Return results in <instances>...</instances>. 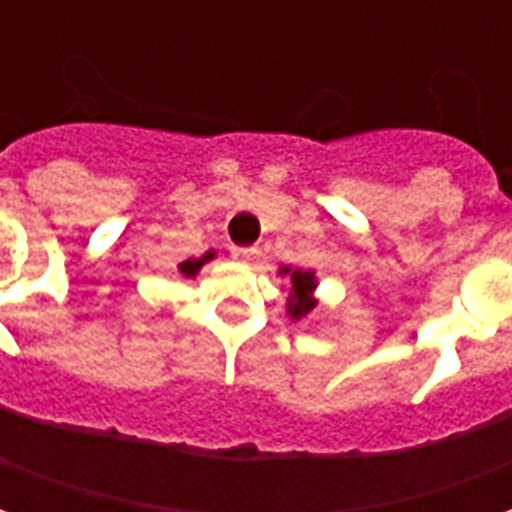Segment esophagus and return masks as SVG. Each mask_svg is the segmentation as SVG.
Instances as JSON below:
<instances>
[{
  "label": "esophagus",
  "mask_w": 512,
  "mask_h": 512,
  "mask_svg": "<svg viewBox=\"0 0 512 512\" xmlns=\"http://www.w3.org/2000/svg\"><path fill=\"white\" fill-rule=\"evenodd\" d=\"M233 255L238 257V260H252V257L257 255L255 246H233Z\"/></svg>",
  "instance_id": "1"
}]
</instances>
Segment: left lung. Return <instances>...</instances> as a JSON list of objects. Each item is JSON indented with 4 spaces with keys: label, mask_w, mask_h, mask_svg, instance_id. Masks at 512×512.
Wrapping results in <instances>:
<instances>
[{
    "label": "left lung",
    "mask_w": 512,
    "mask_h": 512,
    "mask_svg": "<svg viewBox=\"0 0 512 512\" xmlns=\"http://www.w3.org/2000/svg\"><path fill=\"white\" fill-rule=\"evenodd\" d=\"M288 274V271H285ZM293 279V296H290V315L293 318H301V315H307V312L315 307V301L310 299L312 288H315V282H312L310 271H293L290 274Z\"/></svg>",
    "instance_id": "left-lung-1"
}]
</instances>
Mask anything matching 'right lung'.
Wrapping results in <instances>:
<instances>
[{
  "label": "right lung",
  "instance_id": "add662e5",
  "mask_svg": "<svg viewBox=\"0 0 512 512\" xmlns=\"http://www.w3.org/2000/svg\"><path fill=\"white\" fill-rule=\"evenodd\" d=\"M211 257H213V252H208V255L200 257V260H194V263H191V260H186V263H180V274H186V277H191V274H194V271H197V268H200L202 263H205V260H211Z\"/></svg>",
  "mask_w": 512,
  "mask_h": 512
}]
</instances>
